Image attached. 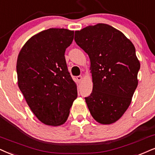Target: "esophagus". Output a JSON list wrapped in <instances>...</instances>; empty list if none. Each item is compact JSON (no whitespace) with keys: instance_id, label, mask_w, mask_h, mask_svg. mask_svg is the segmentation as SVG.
I'll use <instances>...</instances> for the list:
<instances>
[{"instance_id":"esophagus-1","label":"esophagus","mask_w":155,"mask_h":155,"mask_svg":"<svg viewBox=\"0 0 155 155\" xmlns=\"http://www.w3.org/2000/svg\"><path fill=\"white\" fill-rule=\"evenodd\" d=\"M77 80L79 82H81L82 81H83V77H82L81 75H79V76H78L77 77Z\"/></svg>"}]
</instances>
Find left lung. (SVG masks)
I'll list each match as a JSON object with an SVG mask.
<instances>
[{"mask_svg": "<svg viewBox=\"0 0 155 155\" xmlns=\"http://www.w3.org/2000/svg\"><path fill=\"white\" fill-rule=\"evenodd\" d=\"M74 41L91 60L93 91L85 98L93 118L110 124L123 116L138 85L140 63L132 42L106 24L74 32Z\"/></svg>", "mask_w": 155, "mask_h": 155, "instance_id": "left-lung-1", "label": "left lung"}]
</instances>
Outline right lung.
<instances>
[{
    "label": "right lung",
    "instance_id": "obj_1",
    "mask_svg": "<svg viewBox=\"0 0 155 155\" xmlns=\"http://www.w3.org/2000/svg\"><path fill=\"white\" fill-rule=\"evenodd\" d=\"M73 38V31L49 28L30 38L18 54V87L31 111L46 125L65 123L78 97L64 57Z\"/></svg>",
    "mask_w": 155,
    "mask_h": 155
}]
</instances>
